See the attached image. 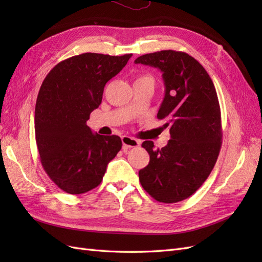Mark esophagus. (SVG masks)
Wrapping results in <instances>:
<instances>
[{
    "mask_svg": "<svg viewBox=\"0 0 262 262\" xmlns=\"http://www.w3.org/2000/svg\"><path fill=\"white\" fill-rule=\"evenodd\" d=\"M122 140V145L124 148H130V147H137L140 145V141L134 139V138H131V137H128V136H123L121 138Z\"/></svg>",
    "mask_w": 262,
    "mask_h": 262,
    "instance_id": "34e87169",
    "label": "esophagus"
}]
</instances>
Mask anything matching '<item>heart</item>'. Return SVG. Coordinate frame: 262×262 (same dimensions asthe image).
Segmentation results:
<instances>
[{
  "label": "heart",
  "instance_id": "obj_1",
  "mask_svg": "<svg viewBox=\"0 0 262 262\" xmlns=\"http://www.w3.org/2000/svg\"><path fill=\"white\" fill-rule=\"evenodd\" d=\"M136 82H150V83H154V80L150 76H148V75H142V76H140V77H138L137 78V81Z\"/></svg>",
  "mask_w": 262,
  "mask_h": 262
}]
</instances>
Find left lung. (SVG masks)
Returning <instances> with one entry per match:
<instances>
[{"instance_id": "1", "label": "left lung", "mask_w": 262, "mask_h": 262, "mask_svg": "<svg viewBox=\"0 0 262 262\" xmlns=\"http://www.w3.org/2000/svg\"><path fill=\"white\" fill-rule=\"evenodd\" d=\"M136 64L161 70L165 97L157 113L168 128L166 146L144 141L149 163L139 171L145 191L158 202L187 199L207 180L222 145L221 109L215 87L205 69L186 52L163 50L139 57Z\"/></svg>"}]
</instances>
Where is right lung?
<instances>
[{
	"instance_id": "add662e5",
	"label": "right lung",
	"mask_w": 262,
	"mask_h": 262,
	"mask_svg": "<svg viewBox=\"0 0 262 262\" xmlns=\"http://www.w3.org/2000/svg\"><path fill=\"white\" fill-rule=\"evenodd\" d=\"M131 57L82 53L58 63L43 80L35 109L36 143L45 171L63 191L96 188L121 149L120 138L94 134L86 121L101 104L106 83Z\"/></svg>"
}]
</instances>
